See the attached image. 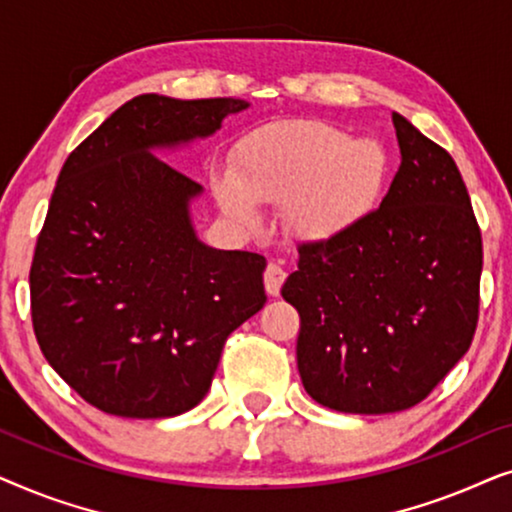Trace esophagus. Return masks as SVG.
I'll use <instances>...</instances> for the list:
<instances>
[{"label": "esophagus", "mask_w": 512, "mask_h": 512, "mask_svg": "<svg viewBox=\"0 0 512 512\" xmlns=\"http://www.w3.org/2000/svg\"><path fill=\"white\" fill-rule=\"evenodd\" d=\"M263 279H265V291H268L270 296H279V291H282V284L286 279V270L277 263H268V268L263 272Z\"/></svg>", "instance_id": "1"}]
</instances>
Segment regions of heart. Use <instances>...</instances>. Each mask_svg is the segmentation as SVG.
Instances as JSON below:
<instances>
[{
    "label": "heart",
    "instance_id": "b5f03b06",
    "mask_svg": "<svg viewBox=\"0 0 512 512\" xmlns=\"http://www.w3.org/2000/svg\"><path fill=\"white\" fill-rule=\"evenodd\" d=\"M389 153L373 137H349L328 123H298L251 137L237 158L235 179L216 181L223 212L242 223L256 205L286 203V223L307 240L352 230L387 184Z\"/></svg>",
    "mask_w": 512,
    "mask_h": 512
}]
</instances>
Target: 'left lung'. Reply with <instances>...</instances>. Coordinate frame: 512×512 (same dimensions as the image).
<instances>
[{
    "label": "left lung",
    "mask_w": 512,
    "mask_h": 512,
    "mask_svg": "<svg viewBox=\"0 0 512 512\" xmlns=\"http://www.w3.org/2000/svg\"><path fill=\"white\" fill-rule=\"evenodd\" d=\"M401 165L375 212L300 244L282 296L300 314L298 373L352 415L408 410L457 366L478 326L482 237L450 153L391 114Z\"/></svg>",
    "instance_id": "8db88e82"
}]
</instances>
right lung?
<instances>
[{
  "instance_id": "1",
  "label": "right lung",
  "mask_w": 512,
  "mask_h": 512,
  "mask_svg": "<svg viewBox=\"0 0 512 512\" xmlns=\"http://www.w3.org/2000/svg\"><path fill=\"white\" fill-rule=\"evenodd\" d=\"M244 100L137 95L62 165L30 270L41 352L81 398L116 417L195 408L223 342L265 305V258L195 233L202 186L156 153L221 130Z\"/></svg>"
}]
</instances>
